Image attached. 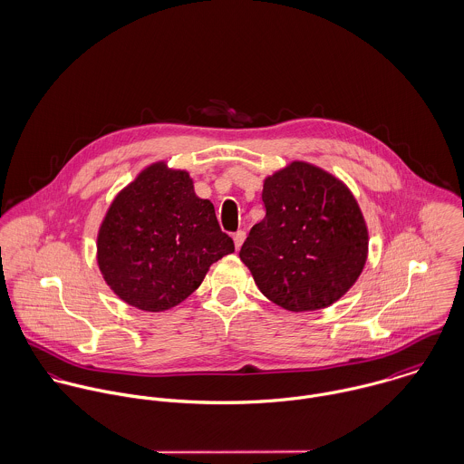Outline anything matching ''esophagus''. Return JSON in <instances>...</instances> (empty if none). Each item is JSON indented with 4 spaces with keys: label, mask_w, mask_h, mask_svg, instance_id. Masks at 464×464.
I'll return each mask as SVG.
<instances>
[{
    "label": "esophagus",
    "mask_w": 464,
    "mask_h": 464,
    "mask_svg": "<svg viewBox=\"0 0 464 464\" xmlns=\"http://www.w3.org/2000/svg\"><path fill=\"white\" fill-rule=\"evenodd\" d=\"M245 239H246V232H245V230H237V232L234 234V243H236V250H239V248H241V245L245 243Z\"/></svg>",
    "instance_id": "esophagus-1"
}]
</instances>
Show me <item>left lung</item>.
<instances>
[{
	"label": "left lung",
	"mask_w": 464,
	"mask_h": 464,
	"mask_svg": "<svg viewBox=\"0 0 464 464\" xmlns=\"http://www.w3.org/2000/svg\"><path fill=\"white\" fill-rule=\"evenodd\" d=\"M266 216L239 257L273 304L318 311L337 302L368 257V228L352 191L331 173L295 160L265 180Z\"/></svg>",
	"instance_id": "8db88e82"
}]
</instances>
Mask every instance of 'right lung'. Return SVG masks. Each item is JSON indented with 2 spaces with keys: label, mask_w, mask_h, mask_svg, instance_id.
Segmentation results:
<instances>
[{
  "label": "right lung",
  "mask_w": 464,
  "mask_h": 464,
  "mask_svg": "<svg viewBox=\"0 0 464 464\" xmlns=\"http://www.w3.org/2000/svg\"><path fill=\"white\" fill-rule=\"evenodd\" d=\"M234 252L214 205L188 171L155 162L111 203L98 232V266L111 289L148 313L184 302L212 263Z\"/></svg>",
  "instance_id": "right-lung-1"
}]
</instances>
